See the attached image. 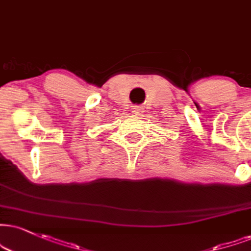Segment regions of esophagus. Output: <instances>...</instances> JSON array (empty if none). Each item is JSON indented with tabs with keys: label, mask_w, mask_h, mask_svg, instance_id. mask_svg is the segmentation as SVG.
<instances>
[{
	"label": "esophagus",
	"mask_w": 251,
	"mask_h": 251,
	"mask_svg": "<svg viewBox=\"0 0 251 251\" xmlns=\"http://www.w3.org/2000/svg\"><path fill=\"white\" fill-rule=\"evenodd\" d=\"M132 113H134L135 115L140 116V115H142V113H143V108H141V107H135V108H132Z\"/></svg>",
	"instance_id": "obj_1"
}]
</instances>
